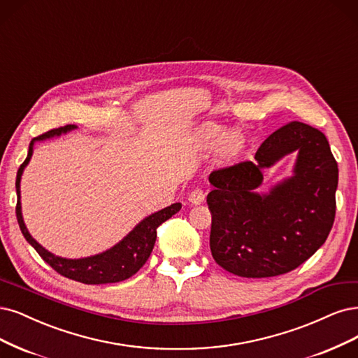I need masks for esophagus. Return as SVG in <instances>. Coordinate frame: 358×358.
I'll use <instances>...</instances> for the list:
<instances>
[{
	"mask_svg": "<svg viewBox=\"0 0 358 358\" xmlns=\"http://www.w3.org/2000/svg\"><path fill=\"white\" fill-rule=\"evenodd\" d=\"M188 200H189L191 204L199 206V204L204 203V200H206V192H204L201 188H195V189H192V191L189 192Z\"/></svg>",
	"mask_w": 358,
	"mask_h": 358,
	"instance_id": "1",
	"label": "esophagus"
}]
</instances>
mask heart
Returning <instances> with one entry per match:
<instances>
[{"mask_svg":"<svg viewBox=\"0 0 358 358\" xmlns=\"http://www.w3.org/2000/svg\"><path fill=\"white\" fill-rule=\"evenodd\" d=\"M207 134H208V138H212V139H216L219 134H220V131L216 129V127H208L207 129Z\"/></svg>","mask_w":358,"mask_h":358,"instance_id":"b5f03b06","label":"heart"}]
</instances>
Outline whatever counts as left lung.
Listing matches in <instances>:
<instances>
[{
	"instance_id": "1",
	"label": "left lung",
	"mask_w": 358,
	"mask_h": 358,
	"mask_svg": "<svg viewBox=\"0 0 358 358\" xmlns=\"http://www.w3.org/2000/svg\"><path fill=\"white\" fill-rule=\"evenodd\" d=\"M294 150V176L257 194L263 170ZM208 182L210 250L231 274L265 278L290 273L322 248L334 227L338 163L324 134L303 122L275 130L255 159L213 170Z\"/></svg>"
}]
</instances>
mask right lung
Masks as SVG:
<instances>
[{
    "label": "right lung",
    "instance_id": "1",
    "mask_svg": "<svg viewBox=\"0 0 358 358\" xmlns=\"http://www.w3.org/2000/svg\"><path fill=\"white\" fill-rule=\"evenodd\" d=\"M72 129H77L76 126H65L48 130L47 133H43L41 136L35 138L29 143V151L28 157L22 166L17 170L16 176V192H17V204H16V216H17V224L20 227V231L23 237L36 250L43 261L50 265L56 273L64 275L66 278L76 280L84 285H106V282H118L122 280H127L131 275H134L138 271L145 265V262L150 257L155 238H157V228L170 219L175 213L180 210L182 204L175 203L171 204L163 210L157 213H152L151 216L145 217L141 224L133 228L127 236L122 238L114 248L109 250L94 255L90 257H83V259H65L59 257L45 250L41 244L36 243L32 237L29 231L24 227V222L22 217V206H20V178L23 173V169L28 166L29 159L32 157L34 151V143L35 141H44L53 136H59L62 133H66Z\"/></svg>",
    "mask_w": 358,
    "mask_h": 358
}]
</instances>
